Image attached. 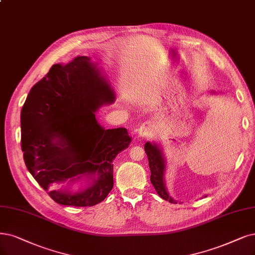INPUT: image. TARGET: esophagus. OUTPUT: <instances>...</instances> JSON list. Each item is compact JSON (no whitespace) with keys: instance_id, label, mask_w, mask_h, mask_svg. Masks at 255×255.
I'll use <instances>...</instances> for the list:
<instances>
[{"instance_id":"esophagus-1","label":"esophagus","mask_w":255,"mask_h":255,"mask_svg":"<svg viewBox=\"0 0 255 255\" xmlns=\"http://www.w3.org/2000/svg\"><path fill=\"white\" fill-rule=\"evenodd\" d=\"M153 131V127H152V124L150 122H145L143 123L142 125L139 126L138 130H137V133L139 136L142 137H145V136H149L151 135Z\"/></svg>"}]
</instances>
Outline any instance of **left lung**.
Instances as JSON below:
<instances>
[{
	"label": "left lung",
	"instance_id": "1",
	"mask_svg": "<svg viewBox=\"0 0 255 255\" xmlns=\"http://www.w3.org/2000/svg\"><path fill=\"white\" fill-rule=\"evenodd\" d=\"M212 93H215V92H212ZM144 148H145L146 154L148 156L150 172H151V175H150V181H151V184L153 185L155 191L163 200L170 202L172 204H176L177 202L169 195V192L166 187L165 173H166V167H167V159L165 158L162 147L155 142L153 143L147 142ZM204 197H206V195Z\"/></svg>",
	"mask_w": 255,
	"mask_h": 255
}]
</instances>
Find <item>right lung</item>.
<instances>
[{"label": "right lung", "mask_w": 255, "mask_h": 255, "mask_svg": "<svg viewBox=\"0 0 255 255\" xmlns=\"http://www.w3.org/2000/svg\"><path fill=\"white\" fill-rule=\"evenodd\" d=\"M116 101L106 75L89 56L54 64L31 88L21 111L22 151L28 171L60 205L94 206L113 187V159L128 148L126 128L105 129L96 112ZM82 183L53 191V183Z\"/></svg>", "instance_id": "right-lung-1"}]
</instances>
